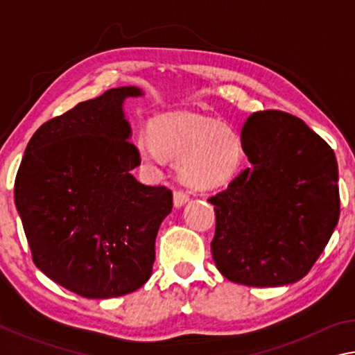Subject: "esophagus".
Segmentation results:
<instances>
[{"instance_id":"esophagus-1","label":"esophagus","mask_w":355,"mask_h":355,"mask_svg":"<svg viewBox=\"0 0 355 355\" xmlns=\"http://www.w3.org/2000/svg\"><path fill=\"white\" fill-rule=\"evenodd\" d=\"M189 202V194L186 191L182 189H177L173 192V207H183L184 203Z\"/></svg>"}]
</instances>
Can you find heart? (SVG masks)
I'll list each match as a JSON object with an SVG mask.
<instances>
[{
  "mask_svg": "<svg viewBox=\"0 0 355 355\" xmlns=\"http://www.w3.org/2000/svg\"><path fill=\"white\" fill-rule=\"evenodd\" d=\"M152 136L137 135L136 152L142 163L161 166L167 155L182 156L180 172L194 188L224 184L235 175L243 158V142L235 130L192 112L164 114L150 123Z\"/></svg>",
  "mask_w": 355,
  "mask_h": 355,
  "instance_id": "obj_1",
  "label": "heart"
}]
</instances>
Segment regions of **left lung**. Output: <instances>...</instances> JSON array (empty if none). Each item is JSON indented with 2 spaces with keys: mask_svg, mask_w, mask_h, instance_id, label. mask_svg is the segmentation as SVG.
I'll use <instances>...</instances> for the list:
<instances>
[{
  "mask_svg": "<svg viewBox=\"0 0 355 355\" xmlns=\"http://www.w3.org/2000/svg\"><path fill=\"white\" fill-rule=\"evenodd\" d=\"M241 142L252 167L208 199L216 213V268L248 286L294 284L338 224L334 150L299 117L272 110L249 116Z\"/></svg>",
  "mask_w": 355,
  "mask_h": 355,
  "instance_id": "left-lung-1",
  "label": "left lung"
}]
</instances>
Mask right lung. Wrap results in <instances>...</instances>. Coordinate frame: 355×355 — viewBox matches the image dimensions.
<instances>
[{
    "instance_id": "1",
    "label": "right lung",
    "mask_w": 355,
    "mask_h": 355,
    "mask_svg": "<svg viewBox=\"0 0 355 355\" xmlns=\"http://www.w3.org/2000/svg\"><path fill=\"white\" fill-rule=\"evenodd\" d=\"M116 87L35 131L15 177V207L33 260L46 277L87 299L133 293L152 275L155 239L172 192L131 175L141 164Z\"/></svg>"
}]
</instances>
